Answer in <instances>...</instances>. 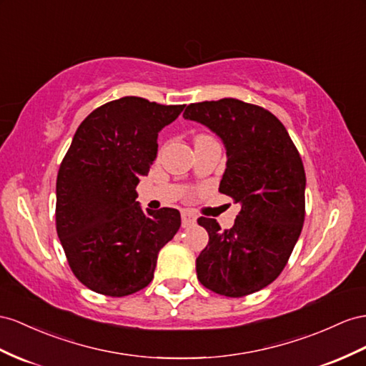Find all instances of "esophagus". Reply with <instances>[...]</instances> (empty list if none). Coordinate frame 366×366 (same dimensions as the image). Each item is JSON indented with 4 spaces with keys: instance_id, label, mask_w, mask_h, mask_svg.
<instances>
[{
    "instance_id": "34e87169",
    "label": "esophagus",
    "mask_w": 366,
    "mask_h": 366,
    "mask_svg": "<svg viewBox=\"0 0 366 366\" xmlns=\"http://www.w3.org/2000/svg\"><path fill=\"white\" fill-rule=\"evenodd\" d=\"M182 227H189V226H193V224L196 222V214L192 213L190 210H182Z\"/></svg>"
}]
</instances>
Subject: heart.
I'll list each match as a JSON object with an SVG mask.
<instances>
[{
    "instance_id": "b5f03b06",
    "label": "heart",
    "mask_w": 366,
    "mask_h": 366,
    "mask_svg": "<svg viewBox=\"0 0 366 366\" xmlns=\"http://www.w3.org/2000/svg\"><path fill=\"white\" fill-rule=\"evenodd\" d=\"M199 137H204V136H199ZM196 139H198V137H196Z\"/></svg>"
}]
</instances>
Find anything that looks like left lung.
<instances>
[{
  "mask_svg": "<svg viewBox=\"0 0 366 366\" xmlns=\"http://www.w3.org/2000/svg\"><path fill=\"white\" fill-rule=\"evenodd\" d=\"M226 147L219 192L241 204L233 227L199 218L209 244L196 258L201 285L226 297L254 294L281 274L305 222V167L285 125L267 109L221 99L187 107Z\"/></svg>",
  "mask_w": 366,
  "mask_h": 366,
  "instance_id": "obj_1",
  "label": "left lung"
}]
</instances>
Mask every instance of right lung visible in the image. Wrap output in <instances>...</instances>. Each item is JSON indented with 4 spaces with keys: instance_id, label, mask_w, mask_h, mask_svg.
Masks as SVG:
<instances>
[{
    "instance_id": "add662e5",
    "label": "right lung",
    "mask_w": 366,
    "mask_h": 366,
    "mask_svg": "<svg viewBox=\"0 0 366 366\" xmlns=\"http://www.w3.org/2000/svg\"><path fill=\"white\" fill-rule=\"evenodd\" d=\"M185 105L122 97L81 122L57 176L55 224L69 267L94 292L125 297L152 283L157 254L181 227L176 209H140L136 187L157 134Z\"/></svg>"
}]
</instances>
